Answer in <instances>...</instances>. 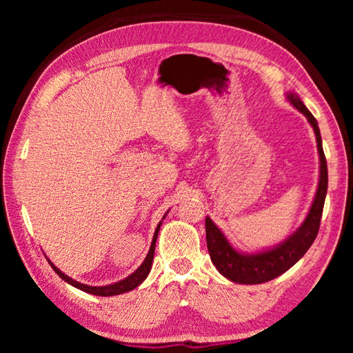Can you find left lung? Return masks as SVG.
<instances>
[{"label":"left lung","mask_w":353,"mask_h":353,"mask_svg":"<svg viewBox=\"0 0 353 353\" xmlns=\"http://www.w3.org/2000/svg\"><path fill=\"white\" fill-rule=\"evenodd\" d=\"M290 103L296 107L299 112H302L307 117L308 123L312 124L318 143L319 152V183L316 190V196L313 204L310 207L307 218L301 227L290 235L283 243L277 244L272 249L263 250L256 254H243L238 252L235 248H232L229 240L224 236L216 224L210 218H205V234H207V249L210 254V259L216 270L223 274L230 282L243 283V285H256L265 283L270 280L282 276L285 271H288L291 266L305 255L307 250L312 246L314 238L318 236L322 210H324V201L327 194L328 172H327V160L322 149L321 132L318 128V121L312 115L305 104L296 93H286Z\"/></svg>","instance_id":"1"}]
</instances>
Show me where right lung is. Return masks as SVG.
Instances as JSON below:
<instances>
[{"label": "right lung", "instance_id": "right-lung-1", "mask_svg": "<svg viewBox=\"0 0 353 353\" xmlns=\"http://www.w3.org/2000/svg\"><path fill=\"white\" fill-rule=\"evenodd\" d=\"M166 216V214H165ZM163 216V219H165ZM160 225H162V221H160L157 229H155L154 232V238H152V243H151V248H149V252L146 255L145 261L141 263V265L137 268L135 272L130 274V276H128L126 279L119 280V282L117 283H112V285H105V286H90V285H83L81 282H77V280H73L68 276H65V274L59 270V268H56L52 263L48 260V263L52 266V270H54L57 272V276L61 277L62 280H65V282L70 283L71 286H74V288L81 290V291H85V292H90V294H94V296H117V294H123V292H128V291H132L134 288H137L143 280H145L148 277L149 271H151L152 268V260H154V250H155V241H157V236H159V230H160Z\"/></svg>", "mask_w": 353, "mask_h": 353}]
</instances>
